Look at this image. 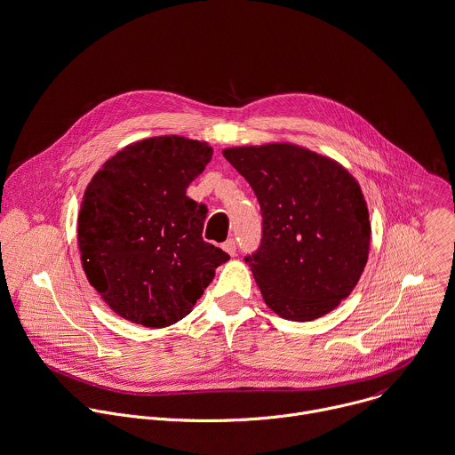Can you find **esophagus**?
I'll return each instance as SVG.
<instances>
[{
    "mask_svg": "<svg viewBox=\"0 0 455 455\" xmlns=\"http://www.w3.org/2000/svg\"><path fill=\"white\" fill-rule=\"evenodd\" d=\"M221 248L228 253V255H235V251H237V246H235V241L234 239H227L223 244H221Z\"/></svg>",
    "mask_w": 455,
    "mask_h": 455,
    "instance_id": "esophagus-1",
    "label": "esophagus"
}]
</instances>
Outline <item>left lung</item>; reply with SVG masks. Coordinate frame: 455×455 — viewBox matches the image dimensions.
Masks as SVG:
<instances>
[{
    "label": "left lung",
    "mask_w": 455,
    "mask_h": 455,
    "mask_svg": "<svg viewBox=\"0 0 455 455\" xmlns=\"http://www.w3.org/2000/svg\"><path fill=\"white\" fill-rule=\"evenodd\" d=\"M223 156L260 204V246L244 262L266 305L289 321L337 308L356 287L371 248L369 209L355 177L292 143L232 147Z\"/></svg>",
    "instance_id": "left-lung-1"
}]
</instances>
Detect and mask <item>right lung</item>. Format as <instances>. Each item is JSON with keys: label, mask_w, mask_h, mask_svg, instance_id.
<instances>
[{"label": "right lung", "mask_w": 455, "mask_h": 455, "mask_svg": "<svg viewBox=\"0 0 455 455\" xmlns=\"http://www.w3.org/2000/svg\"><path fill=\"white\" fill-rule=\"evenodd\" d=\"M211 157L204 141L157 136L127 145L92 177L77 216L81 262L120 317L175 324L230 259L204 241L207 207L186 195Z\"/></svg>", "instance_id": "obj_1"}]
</instances>
